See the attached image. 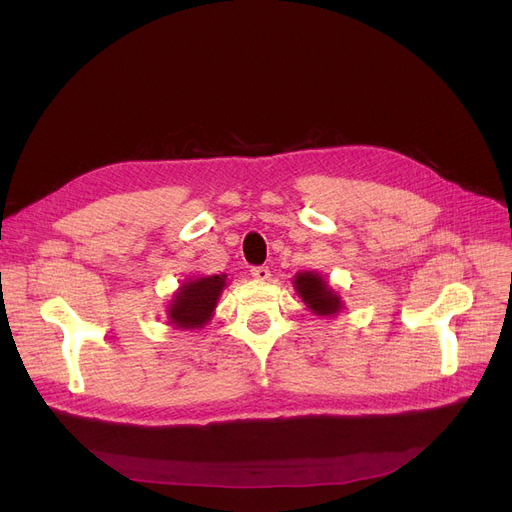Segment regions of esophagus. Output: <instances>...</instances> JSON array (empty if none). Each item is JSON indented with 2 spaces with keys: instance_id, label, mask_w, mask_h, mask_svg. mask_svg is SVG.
Returning a JSON list of instances; mask_svg holds the SVG:
<instances>
[{
  "instance_id": "34e87169",
  "label": "esophagus",
  "mask_w": 512,
  "mask_h": 512,
  "mask_svg": "<svg viewBox=\"0 0 512 512\" xmlns=\"http://www.w3.org/2000/svg\"><path fill=\"white\" fill-rule=\"evenodd\" d=\"M250 275H252L256 281H266V279L271 277V271H269V266H252Z\"/></svg>"
}]
</instances>
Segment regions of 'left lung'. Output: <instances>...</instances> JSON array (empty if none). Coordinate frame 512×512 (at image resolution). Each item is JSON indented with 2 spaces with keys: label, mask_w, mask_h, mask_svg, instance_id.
Here are the masks:
<instances>
[{
  "label": "left lung",
  "mask_w": 512,
  "mask_h": 512,
  "mask_svg": "<svg viewBox=\"0 0 512 512\" xmlns=\"http://www.w3.org/2000/svg\"><path fill=\"white\" fill-rule=\"evenodd\" d=\"M294 285L300 298L306 302V306L316 314L329 316L342 308V302H339V298L327 287V281L319 275L300 273L296 275Z\"/></svg>",
  "instance_id": "left-lung-1"
}]
</instances>
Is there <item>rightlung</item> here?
Masks as SVG:
<instances>
[{
	"label": "right lung",
	"instance_id": "1",
	"mask_svg": "<svg viewBox=\"0 0 512 512\" xmlns=\"http://www.w3.org/2000/svg\"><path fill=\"white\" fill-rule=\"evenodd\" d=\"M225 287V275H212L187 281L170 304L168 316L173 325L183 329H196L210 321V314L216 306L218 296Z\"/></svg>",
	"mask_w": 512,
	"mask_h": 512
}]
</instances>
